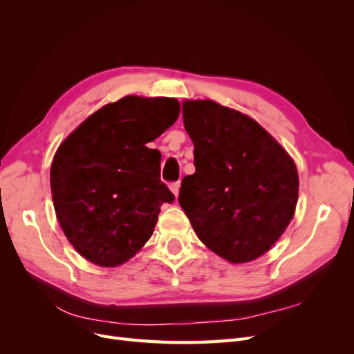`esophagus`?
<instances>
[{"label":"esophagus","instance_id":"obj_1","mask_svg":"<svg viewBox=\"0 0 354 354\" xmlns=\"http://www.w3.org/2000/svg\"><path fill=\"white\" fill-rule=\"evenodd\" d=\"M169 189H171V192H173V194L177 198L178 196V190H180V181H174V183H171Z\"/></svg>","mask_w":354,"mask_h":354}]
</instances>
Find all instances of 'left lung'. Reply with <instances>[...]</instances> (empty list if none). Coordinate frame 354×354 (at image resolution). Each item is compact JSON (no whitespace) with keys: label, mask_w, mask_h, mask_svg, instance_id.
I'll return each mask as SVG.
<instances>
[{"label":"left lung","mask_w":354,"mask_h":354,"mask_svg":"<svg viewBox=\"0 0 354 354\" xmlns=\"http://www.w3.org/2000/svg\"><path fill=\"white\" fill-rule=\"evenodd\" d=\"M195 174L178 202L198 238L230 263L259 259L292 220L298 173L285 149L252 118L212 100H186Z\"/></svg>","instance_id":"8db88e82"}]
</instances>
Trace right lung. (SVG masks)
I'll return each mask as SVG.
<instances>
[{
  "mask_svg": "<svg viewBox=\"0 0 354 354\" xmlns=\"http://www.w3.org/2000/svg\"><path fill=\"white\" fill-rule=\"evenodd\" d=\"M169 97L127 95L90 115L60 145L50 171L60 227L84 259L115 267L152 236L160 205V153L146 145L176 122Z\"/></svg>",
  "mask_w": 354,
  "mask_h": 354,
  "instance_id": "add662e5",
  "label": "right lung"
}]
</instances>
